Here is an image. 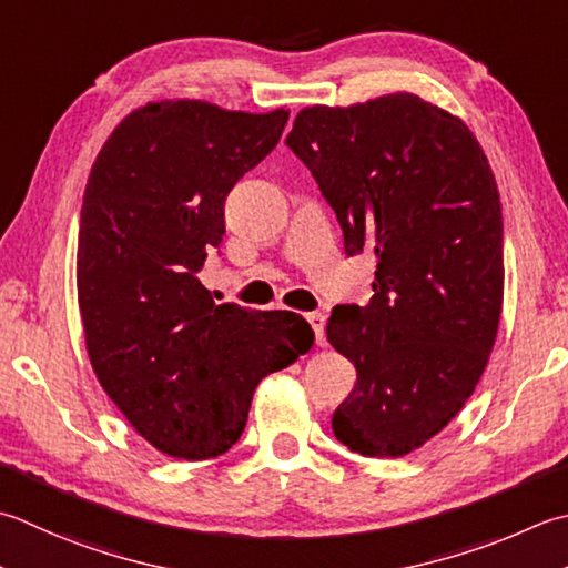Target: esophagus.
Listing matches in <instances>:
<instances>
[{
    "instance_id": "esophagus-1",
    "label": "esophagus",
    "mask_w": 568,
    "mask_h": 568,
    "mask_svg": "<svg viewBox=\"0 0 568 568\" xmlns=\"http://www.w3.org/2000/svg\"><path fill=\"white\" fill-rule=\"evenodd\" d=\"M305 320L310 322V327H313V332H315V342L322 347V344H325V315H322V313H307Z\"/></svg>"
}]
</instances>
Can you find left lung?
<instances>
[{
  "mask_svg": "<svg viewBox=\"0 0 568 568\" xmlns=\"http://www.w3.org/2000/svg\"><path fill=\"white\" fill-rule=\"evenodd\" d=\"M285 142L347 255L376 258L369 303L327 322L357 369L332 430L354 453L402 458L458 416L495 347L505 263L490 162L460 118L414 93L303 108Z\"/></svg>",
  "mask_w": 568,
  "mask_h": 568,
  "instance_id": "1",
  "label": "left lung"
}]
</instances>
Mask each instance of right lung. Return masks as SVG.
<instances>
[{
    "label": "right lung",
    "mask_w": 568,
    "mask_h": 568,
    "mask_svg": "<svg viewBox=\"0 0 568 568\" xmlns=\"http://www.w3.org/2000/svg\"><path fill=\"white\" fill-rule=\"evenodd\" d=\"M287 110L158 100L120 120L88 174L78 307L100 386L140 436L182 460L226 453L255 386L315 342L287 310L216 305L199 281L224 204L283 135Z\"/></svg>",
    "instance_id": "1"
}]
</instances>
